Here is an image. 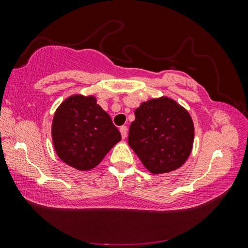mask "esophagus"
I'll list each match as a JSON object with an SVG mask.
<instances>
[{
	"instance_id": "esophagus-1",
	"label": "esophagus",
	"mask_w": 248,
	"mask_h": 248,
	"mask_svg": "<svg viewBox=\"0 0 248 248\" xmlns=\"http://www.w3.org/2000/svg\"><path fill=\"white\" fill-rule=\"evenodd\" d=\"M120 132H121V134H122V138H123V139L126 138V135H127V127L126 126H121L120 127Z\"/></svg>"
}]
</instances>
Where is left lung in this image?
Here are the masks:
<instances>
[{
  "mask_svg": "<svg viewBox=\"0 0 248 248\" xmlns=\"http://www.w3.org/2000/svg\"><path fill=\"white\" fill-rule=\"evenodd\" d=\"M128 144L152 174L181 167L191 155L194 124L187 110L168 97L144 101L134 111Z\"/></svg>",
  "mask_w": 248,
  "mask_h": 248,
  "instance_id": "1",
  "label": "left lung"
}]
</instances>
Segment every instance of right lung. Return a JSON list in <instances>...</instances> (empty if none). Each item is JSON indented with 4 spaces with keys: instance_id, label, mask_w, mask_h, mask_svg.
<instances>
[{
    "instance_id": "1",
    "label": "right lung",
    "mask_w": 248,
    "mask_h": 248,
    "mask_svg": "<svg viewBox=\"0 0 248 248\" xmlns=\"http://www.w3.org/2000/svg\"><path fill=\"white\" fill-rule=\"evenodd\" d=\"M52 139L61 160L86 171L99 165L122 137L96 97L73 94L54 114Z\"/></svg>"
}]
</instances>
